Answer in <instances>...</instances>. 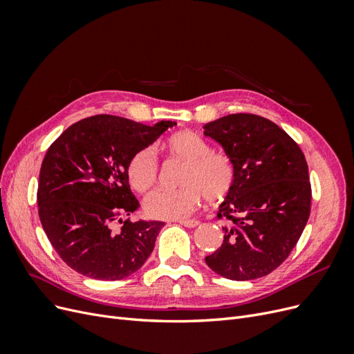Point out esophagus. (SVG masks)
Returning <instances> with one entry per match:
<instances>
[{
    "mask_svg": "<svg viewBox=\"0 0 354 354\" xmlns=\"http://www.w3.org/2000/svg\"><path fill=\"white\" fill-rule=\"evenodd\" d=\"M177 223H180L181 226L189 227V229H194V227L199 226V221H198V220H180V221H177Z\"/></svg>",
    "mask_w": 354,
    "mask_h": 354,
    "instance_id": "34e87169",
    "label": "esophagus"
}]
</instances>
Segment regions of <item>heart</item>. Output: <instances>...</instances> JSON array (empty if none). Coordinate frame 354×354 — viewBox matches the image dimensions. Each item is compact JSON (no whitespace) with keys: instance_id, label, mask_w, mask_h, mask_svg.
<instances>
[{"instance_id":"heart-1","label":"heart","mask_w":354,"mask_h":354,"mask_svg":"<svg viewBox=\"0 0 354 354\" xmlns=\"http://www.w3.org/2000/svg\"><path fill=\"white\" fill-rule=\"evenodd\" d=\"M165 152L185 168L177 190L159 189L145 199V211L156 220H181L189 217L202 201L218 203L234 186V168L229 156L214 152L209 143L194 131H178L162 143ZM128 181L134 190L146 192L158 180V160L153 149L145 147L130 159Z\"/></svg>"}]
</instances>
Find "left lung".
<instances>
[{"label":"left lung","mask_w":354,"mask_h":354,"mask_svg":"<svg viewBox=\"0 0 354 354\" xmlns=\"http://www.w3.org/2000/svg\"><path fill=\"white\" fill-rule=\"evenodd\" d=\"M203 134L223 147L234 168V186L218 205L229 226L205 263L226 279H259L288 259L307 224L312 187L304 153L259 115L218 118L203 125Z\"/></svg>","instance_id":"obj_1"}]
</instances>
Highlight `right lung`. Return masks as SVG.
Here are the masks:
<instances>
[{
  "label": "right lung",
  "instance_id": "add662e5",
  "mask_svg": "<svg viewBox=\"0 0 354 354\" xmlns=\"http://www.w3.org/2000/svg\"><path fill=\"white\" fill-rule=\"evenodd\" d=\"M174 125L95 115L71 125L48 147L39 171L38 214L71 269L91 279L120 281L149 259L165 223L122 220L138 208L127 168L136 152ZM115 222L122 223L120 231Z\"/></svg>",
  "mask_w": 354,
  "mask_h": 354
}]
</instances>
